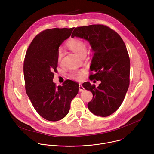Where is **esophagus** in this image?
Returning <instances> with one entry per match:
<instances>
[{
  "label": "esophagus",
  "instance_id": "1",
  "mask_svg": "<svg viewBox=\"0 0 154 154\" xmlns=\"http://www.w3.org/2000/svg\"><path fill=\"white\" fill-rule=\"evenodd\" d=\"M79 91H82L84 90V88H83V86H82V85L81 83H79Z\"/></svg>",
  "mask_w": 154,
  "mask_h": 154
}]
</instances>
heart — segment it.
<instances>
[{
  "label": "heart",
  "mask_w": 154,
  "mask_h": 154,
  "mask_svg": "<svg viewBox=\"0 0 154 154\" xmlns=\"http://www.w3.org/2000/svg\"><path fill=\"white\" fill-rule=\"evenodd\" d=\"M67 46L68 47L71 49L72 51L75 52L77 54L80 55V57H83L86 55L87 53V46L86 45V43L79 39H72L68 41L67 43ZM63 58V52L61 49L59 48L57 50V60L58 63H61L62 59ZM85 71L84 69H80V70H74L71 71L69 75L70 76L71 78L77 80H80L82 79L83 75L85 74Z\"/></svg>",
  "instance_id": "b5f03b06"
}]
</instances>
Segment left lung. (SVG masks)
Masks as SVG:
<instances>
[{
    "label": "left lung",
    "mask_w": 154,
    "mask_h": 154,
    "mask_svg": "<svg viewBox=\"0 0 154 154\" xmlns=\"http://www.w3.org/2000/svg\"><path fill=\"white\" fill-rule=\"evenodd\" d=\"M74 36L90 42L94 52L90 80L101 81L97 88L83 83L93 93L88 107L95 115L109 116L121 106L129 86L130 62L125 43L117 32L102 24L76 27L71 35Z\"/></svg>",
    "instance_id": "left-lung-1"
}]
</instances>
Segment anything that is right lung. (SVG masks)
Segmentation results:
<instances>
[{"label":"right lung","instance_id":"right-lung-1","mask_svg":"<svg viewBox=\"0 0 154 154\" xmlns=\"http://www.w3.org/2000/svg\"><path fill=\"white\" fill-rule=\"evenodd\" d=\"M74 27L54 28L38 34L29 46L24 61L25 88L34 108L46 120L59 121L69 113L71 102L79 91V85L66 80L62 86L53 82L57 72V52Z\"/></svg>","mask_w":154,"mask_h":154}]
</instances>
